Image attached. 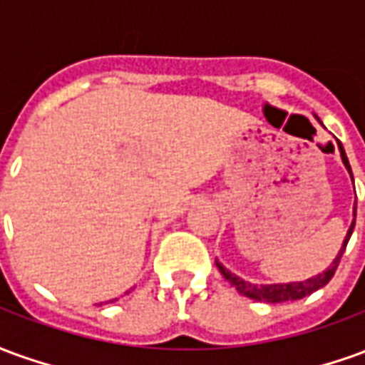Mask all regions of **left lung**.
Instances as JSON below:
<instances>
[{
  "label": "left lung",
  "mask_w": 365,
  "mask_h": 365,
  "mask_svg": "<svg viewBox=\"0 0 365 365\" xmlns=\"http://www.w3.org/2000/svg\"><path fill=\"white\" fill-rule=\"evenodd\" d=\"M338 150H340V158H342V164L346 166L348 170V174L352 178L354 182V175H352V168H350V162H348V156H346L344 148H342V143L338 140ZM356 205V203H354ZM354 227H356V207H354V219H352V225H350V229L346 232L344 237V242L340 246V252L336 254V258L332 260L329 268L324 269L322 274H317L313 277H309V279H303V282H289V283H269V285H256V283H250V282H245L242 277H238L237 274H232L229 269L222 266L221 262L215 260L217 264V268L219 272L222 274V277L227 279V282L232 285V287H237L238 293H242L246 297L250 299H256V301H266V303H283V301H295V299H303L307 295H311L314 293L317 289H321L324 287L327 283L332 279V275L336 272L338 268V262L342 258V254H344V248L348 245V240L352 237L354 232Z\"/></svg>",
  "instance_id": "left-lung-1"
}]
</instances>
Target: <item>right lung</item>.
I'll use <instances>...</instances> for the list:
<instances>
[{
	"mask_svg": "<svg viewBox=\"0 0 365 365\" xmlns=\"http://www.w3.org/2000/svg\"><path fill=\"white\" fill-rule=\"evenodd\" d=\"M113 301H117V299H111V301H107V303H113Z\"/></svg>",
	"mask_w": 365,
	"mask_h": 365,
	"instance_id": "right-lung-1",
	"label": "right lung"
}]
</instances>
